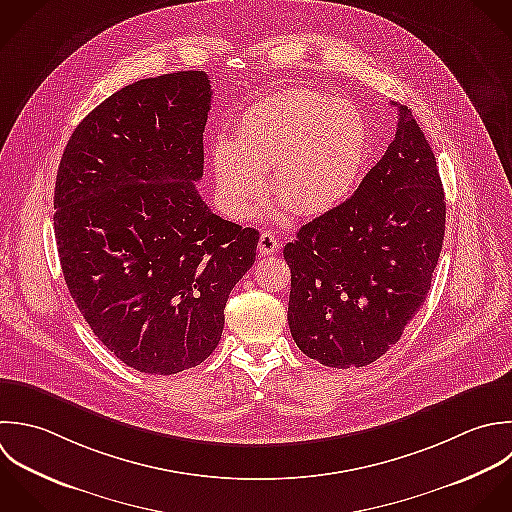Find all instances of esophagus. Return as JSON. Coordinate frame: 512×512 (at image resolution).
<instances>
[{
    "label": "esophagus",
    "instance_id": "obj_1",
    "mask_svg": "<svg viewBox=\"0 0 512 512\" xmlns=\"http://www.w3.org/2000/svg\"><path fill=\"white\" fill-rule=\"evenodd\" d=\"M257 249H259V255H273V253L279 251V239L273 233L263 231L261 237H259Z\"/></svg>",
    "mask_w": 512,
    "mask_h": 512
}]
</instances>
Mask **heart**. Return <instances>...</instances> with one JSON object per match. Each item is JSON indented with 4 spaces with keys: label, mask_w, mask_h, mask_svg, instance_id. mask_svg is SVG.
Here are the masks:
<instances>
[{
    "label": "heart",
    "mask_w": 512,
    "mask_h": 512,
    "mask_svg": "<svg viewBox=\"0 0 512 512\" xmlns=\"http://www.w3.org/2000/svg\"><path fill=\"white\" fill-rule=\"evenodd\" d=\"M369 153V131L349 99L289 89L243 111L235 139L211 147L217 199L233 219L251 215L269 187L281 209L325 213L355 189Z\"/></svg>",
    "instance_id": "heart-1"
}]
</instances>
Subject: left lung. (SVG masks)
<instances>
[{
  "label": "left lung",
  "instance_id": "1",
  "mask_svg": "<svg viewBox=\"0 0 512 512\" xmlns=\"http://www.w3.org/2000/svg\"><path fill=\"white\" fill-rule=\"evenodd\" d=\"M397 107L395 139L357 191L283 249L291 335L327 367L371 365L401 339L443 249L447 205L437 159L411 111Z\"/></svg>",
  "mask_w": 512,
  "mask_h": 512
}]
</instances>
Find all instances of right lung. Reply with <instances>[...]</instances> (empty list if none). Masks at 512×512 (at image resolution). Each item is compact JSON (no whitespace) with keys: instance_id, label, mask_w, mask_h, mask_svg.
<instances>
[{"instance_id":"1","label":"right lung","mask_w":512,"mask_h":512,"mask_svg":"<svg viewBox=\"0 0 512 512\" xmlns=\"http://www.w3.org/2000/svg\"><path fill=\"white\" fill-rule=\"evenodd\" d=\"M211 95L205 71L125 85L75 127L57 169L67 289L95 337L141 373L203 363L255 263L259 231L215 215L195 185Z\"/></svg>"}]
</instances>
